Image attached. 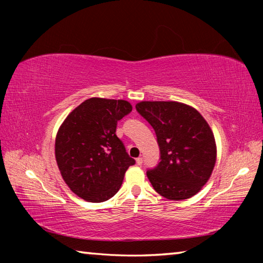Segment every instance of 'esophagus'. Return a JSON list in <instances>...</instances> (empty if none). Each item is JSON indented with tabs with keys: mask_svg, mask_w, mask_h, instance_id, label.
Segmentation results:
<instances>
[{
	"mask_svg": "<svg viewBox=\"0 0 263 263\" xmlns=\"http://www.w3.org/2000/svg\"><path fill=\"white\" fill-rule=\"evenodd\" d=\"M136 162H137L138 166H141V164H142V158H138V159L136 160Z\"/></svg>",
	"mask_w": 263,
	"mask_h": 263,
	"instance_id": "34e87169",
	"label": "esophagus"
}]
</instances>
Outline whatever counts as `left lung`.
Returning a JSON list of instances; mask_svg holds the SVG:
<instances>
[{"label":"left lung","mask_w":263,"mask_h":263,"mask_svg":"<svg viewBox=\"0 0 263 263\" xmlns=\"http://www.w3.org/2000/svg\"><path fill=\"white\" fill-rule=\"evenodd\" d=\"M136 109L154 128L160 162L147 169L151 184L172 201L193 197L216 163V142L203 116L179 102H140Z\"/></svg>","instance_id":"obj_1"}]
</instances>
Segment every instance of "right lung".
<instances>
[{"label": "right lung", "mask_w": 263, "mask_h": 263, "mask_svg": "<svg viewBox=\"0 0 263 263\" xmlns=\"http://www.w3.org/2000/svg\"><path fill=\"white\" fill-rule=\"evenodd\" d=\"M131 111L126 101L92 97L62 123L55 138V159L62 179L79 197L100 203L121 188L136 160L116 136V127Z\"/></svg>", "instance_id": "1"}]
</instances>
